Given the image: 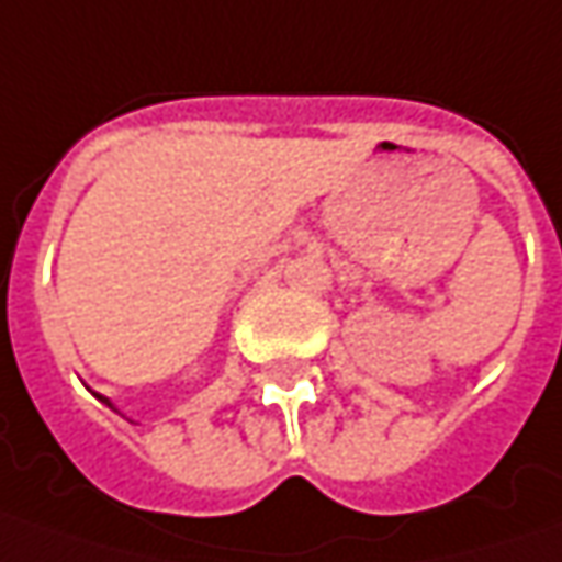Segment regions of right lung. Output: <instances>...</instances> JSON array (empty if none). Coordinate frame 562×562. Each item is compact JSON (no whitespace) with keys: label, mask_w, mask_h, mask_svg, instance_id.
Returning a JSON list of instances; mask_svg holds the SVG:
<instances>
[{"label":"right lung","mask_w":562,"mask_h":562,"mask_svg":"<svg viewBox=\"0 0 562 562\" xmlns=\"http://www.w3.org/2000/svg\"><path fill=\"white\" fill-rule=\"evenodd\" d=\"M102 403H105V406H112V403H109V400H105V397H102Z\"/></svg>","instance_id":"add662e5"}]
</instances>
